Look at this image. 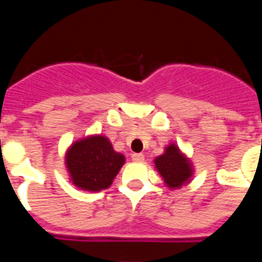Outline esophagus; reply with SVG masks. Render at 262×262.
<instances>
[{"label":"esophagus","mask_w":262,"mask_h":262,"mask_svg":"<svg viewBox=\"0 0 262 262\" xmlns=\"http://www.w3.org/2000/svg\"><path fill=\"white\" fill-rule=\"evenodd\" d=\"M131 159H133L135 163H142V161H144V155H143V154H134L133 156H131Z\"/></svg>","instance_id":"esophagus-1"}]
</instances>
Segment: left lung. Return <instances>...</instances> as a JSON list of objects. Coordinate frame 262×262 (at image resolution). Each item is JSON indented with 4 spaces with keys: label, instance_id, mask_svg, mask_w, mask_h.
<instances>
[{
    "label": "left lung",
    "instance_id": "8db88e82",
    "mask_svg": "<svg viewBox=\"0 0 262 262\" xmlns=\"http://www.w3.org/2000/svg\"><path fill=\"white\" fill-rule=\"evenodd\" d=\"M155 165L165 184L172 189L181 186L191 176L190 164L174 144L169 145L165 154L155 160Z\"/></svg>",
    "mask_w": 262,
    "mask_h": 262
}]
</instances>
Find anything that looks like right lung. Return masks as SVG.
Listing matches in <instances>:
<instances>
[{
	"mask_svg": "<svg viewBox=\"0 0 262 262\" xmlns=\"http://www.w3.org/2000/svg\"><path fill=\"white\" fill-rule=\"evenodd\" d=\"M123 164L124 156L113 149L105 136L80 140L67 154L72 181L84 190L98 191L110 186Z\"/></svg>",
	"mask_w": 262,
	"mask_h": 262,
	"instance_id": "add662e5",
	"label": "right lung"
}]
</instances>
